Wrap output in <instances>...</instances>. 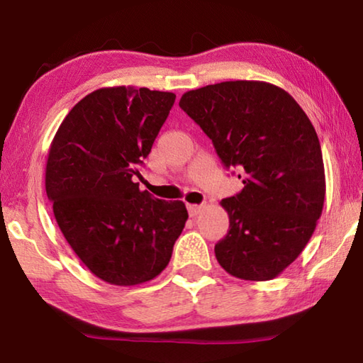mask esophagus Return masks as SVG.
I'll return each mask as SVG.
<instances>
[{
  "label": "esophagus",
  "mask_w": 363,
  "mask_h": 363,
  "mask_svg": "<svg viewBox=\"0 0 363 363\" xmlns=\"http://www.w3.org/2000/svg\"><path fill=\"white\" fill-rule=\"evenodd\" d=\"M203 205H192V203H189L187 205V211H189V214L190 216H196V214H200L201 211H203Z\"/></svg>",
  "instance_id": "obj_1"
}]
</instances>
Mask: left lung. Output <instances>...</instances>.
<instances>
[{"instance_id":"left-lung-1","label":"left lung","mask_w":363,"mask_h":363,"mask_svg":"<svg viewBox=\"0 0 363 363\" xmlns=\"http://www.w3.org/2000/svg\"><path fill=\"white\" fill-rule=\"evenodd\" d=\"M179 107L243 177L242 192L220 201L230 225L214 247L218 262L242 280L275 279L323 210V158L311 120L285 89L247 79L187 91Z\"/></svg>"}]
</instances>
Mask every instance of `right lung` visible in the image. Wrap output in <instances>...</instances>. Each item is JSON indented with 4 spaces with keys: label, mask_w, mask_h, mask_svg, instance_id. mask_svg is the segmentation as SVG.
<instances>
[{
    "label": "right lung",
    "mask_w": 363,
    "mask_h": 363,
    "mask_svg": "<svg viewBox=\"0 0 363 363\" xmlns=\"http://www.w3.org/2000/svg\"><path fill=\"white\" fill-rule=\"evenodd\" d=\"M174 99L133 86L96 89L70 110L49 147L46 194L59 229L110 285L162 274L189 218L182 201L153 199L134 182Z\"/></svg>",
    "instance_id": "1"
}]
</instances>
